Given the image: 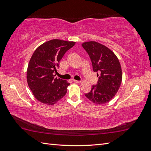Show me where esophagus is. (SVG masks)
Instances as JSON below:
<instances>
[{
  "instance_id": "obj_1",
  "label": "esophagus",
  "mask_w": 151,
  "mask_h": 151,
  "mask_svg": "<svg viewBox=\"0 0 151 151\" xmlns=\"http://www.w3.org/2000/svg\"><path fill=\"white\" fill-rule=\"evenodd\" d=\"M73 81L74 82L76 83H81V81H77V80H73Z\"/></svg>"
}]
</instances>
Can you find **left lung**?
<instances>
[{
	"label": "left lung",
	"mask_w": 151,
	"mask_h": 151,
	"mask_svg": "<svg viewBox=\"0 0 151 151\" xmlns=\"http://www.w3.org/2000/svg\"><path fill=\"white\" fill-rule=\"evenodd\" d=\"M82 46L88 53L94 72H97L98 83L92 86L90 92L85 94L91 101L97 104L109 102L115 96L122 80L119 60L110 49L96 42H88Z\"/></svg>",
	"instance_id": "left-lung-1"
}]
</instances>
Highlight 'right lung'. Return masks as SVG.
Wrapping results in <instances>:
<instances>
[{"instance_id":"1","label":"right lung","mask_w":151,"mask_h":151,"mask_svg":"<svg viewBox=\"0 0 151 151\" xmlns=\"http://www.w3.org/2000/svg\"><path fill=\"white\" fill-rule=\"evenodd\" d=\"M76 44L54 39L43 43L35 50L27 70V82L34 96L45 104L53 105L61 99L70 84L55 78V72L65 52Z\"/></svg>"}]
</instances>
